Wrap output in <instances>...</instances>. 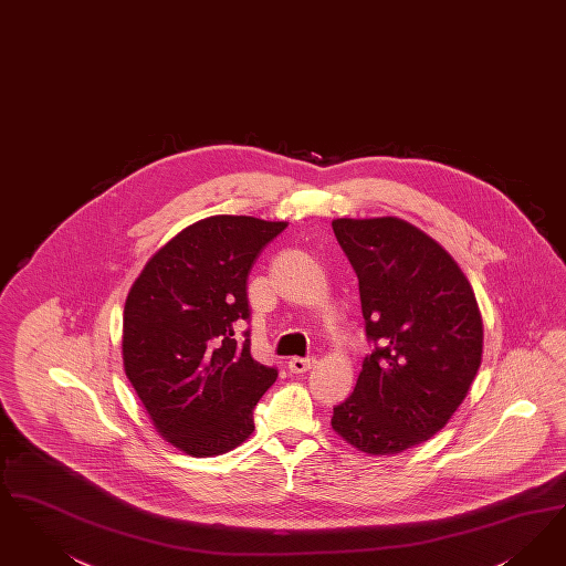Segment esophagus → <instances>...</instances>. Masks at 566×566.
<instances>
[{"mask_svg": "<svg viewBox=\"0 0 566 566\" xmlns=\"http://www.w3.org/2000/svg\"><path fill=\"white\" fill-rule=\"evenodd\" d=\"M316 366V358L314 356H307V358H298V356H294L291 358V363H289V368H291V373H307L310 368H314Z\"/></svg>", "mask_w": 566, "mask_h": 566, "instance_id": "34e87169", "label": "esophagus"}]
</instances>
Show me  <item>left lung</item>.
I'll use <instances>...</instances> for the list:
<instances>
[{"label":"left lung","instance_id":"1","mask_svg":"<svg viewBox=\"0 0 566 566\" xmlns=\"http://www.w3.org/2000/svg\"><path fill=\"white\" fill-rule=\"evenodd\" d=\"M333 231L358 275L373 352L331 426L358 451H407L449 423L474 381V291L451 254L402 219H337Z\"/></svg>","mask_w":566,"mask_h":566}]
</instances>
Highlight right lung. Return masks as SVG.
<instances>
[{"label":"right lung","mask_w":566,"mask_h":566,"mask_svg":"<svg viewBox=\"0 0 566 566\" xmlns=\"http://www.w3.org/2000/svg\"><path fill=\"white\" fill-rule=\"evenodd\" d=\"M284 221L219 214L185 227L147 261L124 307L128 381L156 430L191 457L235 449L277 377L250 356L249 273Z\"/></svg>","instance_id":"right-lung-1"}]
</instances>
